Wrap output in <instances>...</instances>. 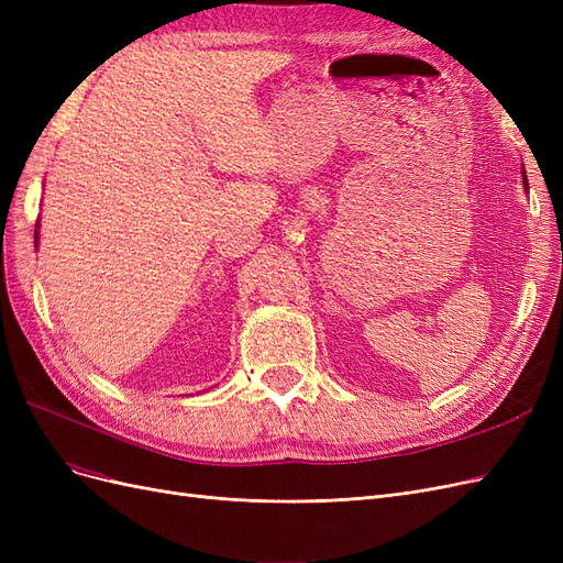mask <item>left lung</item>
Returning <instances> with one entry per match:
<instances>
[{
	"instance_id": "left-lung-1",
	"label": "left lung",
	"mask_w": 563,
	"mask_h": 563,
	"mask_svg": "<svg viewBox=\"0 0 563 563\" xmlns=\"http://www.w3.org/2000/svg\"><path fill=\"white\" fill-rule=\"evenodd\" d=\"M521 176H523V190L528 192V180H526V172H521Z\"/></svg>"
}]
</instances>
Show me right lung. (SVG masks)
Here are the masks:
<instances>
[{
    "mask_svg": "<svg viewBox=\"0 0 563 563\" xmlns=\"http://www.w3.org/2000/svg\"><path fill=\"white\" fill-rule=\"evenodd\" d=\"M37 228H40V223H37ZM37 236H40V234H37Z\"/></svg>",
    "mask_w": 563,
    "mask_h": 563,
    "instance_id": "obj_1",
    "label": "right lung"
}]
</instances>
